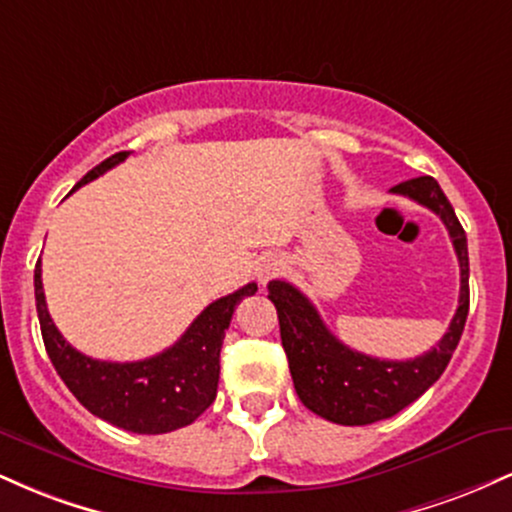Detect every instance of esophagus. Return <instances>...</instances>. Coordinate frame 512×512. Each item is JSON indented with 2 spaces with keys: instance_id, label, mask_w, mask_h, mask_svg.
<instances>
[{
  "instance_id": "esophagus-1",
  "label": "esophagus",
  "mask_w": 512,
  "mask_h": 512,
  "mask_svg": "<svg viewBox=\"0 0 512 512\" xmlns=\"http://www.w3.org/2000/svg\"><path fill=\"white\" fill-rule=\"evenodd\" d=\"M281 269H284V260H281L279 255H264L260 264H257V279H260L262 284H267V281L274 279Z\"/></svg>"
}]
</instances>
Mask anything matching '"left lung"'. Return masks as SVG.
<instances>
[{
    "mask_svg": "<svg viewBox=\"0 0 512 512\" xmlns=\"http://www.w3.org/2000/svg\"><path fill=\"white\" fill-rule=\"evenodd\" d=\"M390 192L424 204L448 228L460 262V305L443 339L424 356L385 361L349 349L327 330L315 305L289 281H269V301L279 315L281 344L289 358L293 387L310 411L342 426H366L390 419L416 402L448 368L469 313L467 236L455 209L431 175L399 182Z\"/></svg>",
    "mask_w": 512,
    "mask_h": 512,
    "instance_id": "obj_1",
    "label": "left lung"
}]
</instances>
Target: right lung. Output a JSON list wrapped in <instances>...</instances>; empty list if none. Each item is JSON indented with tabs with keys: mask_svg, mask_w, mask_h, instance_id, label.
<instances>
[{
	"mask_svg": "<svg viewBox=\"0 0 512 512\" xmlns=\"http://www.w3.org/2000/svg\"><path fill=\"white\" fill-rule=\"evenodd\" d=\"M129 156V151L105 158L96 168L76 182V187L96 180L105 170L115 168ZM74 187V190H76ZM72 190V192H74ZM40 260L35 264V308H38L40 332L57 375L69 392L98 419L132 433L175 431L190 426L199 414L209 409L219 387V356L236 305L243 298L255 296L257 284L219 298L187 327V332L170 349L132 363L98 361L76 351L62 337L48 313L43 293Z\"/></svg>",
	"mask_w": 512,
	"mask_h": 512,
	"instance_id": "1",
	"label": "right lung"
}]
</instances>
